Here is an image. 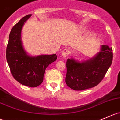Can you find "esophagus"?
I'll use <instances>...</instances> for the list:
<instances>
[{"mask_svg": "<svg viewBox=\"0 0 120 120\" xmlns=\"http://www.w3.org/2000/svg\"><path fill=\"white\" fill-rule=\"evenodd\" d=\"M70 53H71V51H70V50L69 49H64L62 51V52H61V55H62L63 57H68V56H69L70 54Z\"/></svg>", "mask_w": 120, "mask_h": 120, "instance_id": "esophagus-1", "label": "esophagus"}]
</instances>
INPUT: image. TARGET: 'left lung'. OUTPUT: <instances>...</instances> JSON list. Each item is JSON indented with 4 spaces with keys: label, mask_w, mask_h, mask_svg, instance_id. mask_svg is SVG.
<instances>
[{
    "label": "left lung",
    "mask_w": 120,
    "mask_h": 120,
    "mask_svg": "<svg viewBox=\"0 0 120 120\" xmlns=\"http://www.w3.org/2000/svg\"><path fill=\"white\" fill-rule=\"evenodd\" d=\"M112 47L102 45L101 51L92 59L80 63L74 59L66 61V83L75 90L96 86L102 80L112 61Z\"/></svg>",
    "instance_id": "obj_1"
}]
</instances>
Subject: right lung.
<instances>
[{
  "mask_svg": "<svg viewBox=\"0 0 120 120\" xmlns=\"http://www.w3.org/2000/svg\"><path fill=\"white\" fill-rule=\"evenodd\" d=\"M32 15L22 18L12 28L6 47V60L14 79L26 86L34 88L42 83L45 70L56 61V54L31 57L22 47L21 33L24 23Z\"/></svg>",
  "mask_w": 120,
  "mask_h": 120,
  "instance_id": "1",
  "label": "right lung"
}]
</instances>
